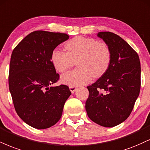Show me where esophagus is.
Here are the masks:
<instances>
[{
  "label": "esophagus",
  "instance_id": "obj_1",
  "mask_svg": "<svg viewBox=\"0 0 150 150\" xmlns=\"http://www.w3.org/2000/svg\"><path fill=\"white\" fill-rule=\"evenodd\" d=\"M77 89H78V88H77V87L73 86H69V90H70V91L72 92V93H74V92L76 91Z\"/></svg>",
  "mask_w": 150,
  "mask_h": 150
}]
</instances>
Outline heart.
I'll return each mask as SVG.
<instances>
[{"label":"heart","instance_id":"obj_1","mask_svg":"<svg viewBox=\"0 0 150 150\" xmlns=\"http://www.w3.org/2000/svg\"><path fill=\"white\" fill-rule=\"evenodd\" d=\"M67 52L55 49L51 53V62L58 72H64L77 60L78 67L61 76L63 83L79 86L89 82L92 77L99 78L107 71L111 51L106 43L93 38L77 36L64 45Z\"/></svg>","mask_w":150,"mask_h":150}]
</instances>
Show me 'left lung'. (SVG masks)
Returning <instances> with one entry per match:
<instances>
[{"label":"left lung","instance_id":"obj_1","mask_svg":"<svg viewBox=\"0 0 150 150\" xmlns=\"http://www.w3.org/2000/svg\"><path fill=\"white\" fill-rule=\"evenodd\" d=\"M111 51L107 71L88 86L86 102L88 117L94 122L112 127L125 121L132 112L140 90V62L138 53L126 41L110 32H99Z\"/></svg>","mask_w":150,"mask_h":150}]
</instances>
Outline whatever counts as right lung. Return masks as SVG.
Wrapping results in <instances>:
<instances>
[{
    "instance_id": "right-lung-1",
    "label": "right lung",
    "mask_w": 150,
    "mask_h": 150,
    "mask_svg": "<svg viewBox=\"0 0 150 150\" xmlns=\"http://www.w3.org/2000/svg\"><path fill=\"white\" fill-rule=\"evenodd\" d=\"M69 38L65 33L36 30L12 51L9 89L16 113L33 128L47 129L58 122L71 94L65 85L51 86L60 76L51 62V53Z\"/></svg>"
}]
</instances>
